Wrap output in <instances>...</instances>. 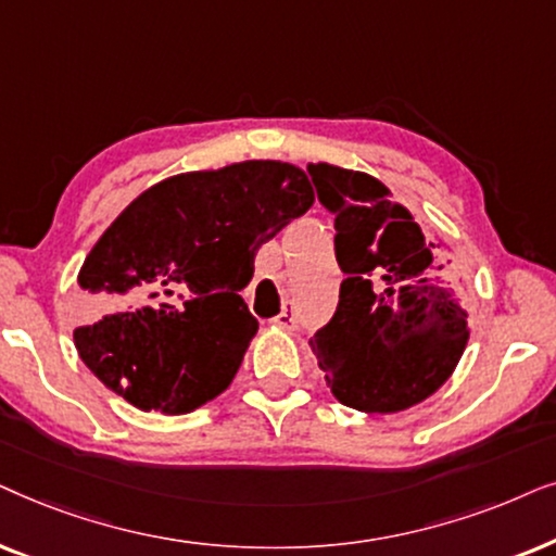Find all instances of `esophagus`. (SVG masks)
Instances as JSON below:
<instances>
[{
  "instance_id": "obj_1",
  "label": "esophagus",
  "mask_w": 556,
  "mask_h": 556,
  "mask_svg": "<svg viewBox=\"0 0 556 556\" xmlns=\"http://www.w3.org/2000/svg\"><path fill=\"white\" fill-rule=\"evenodd\" d=\"M269 323L277 325V328H285V330L298 328V313H294L292 302H285L282 309H279V315H274Z\"/></svg>"
}]
</instances>
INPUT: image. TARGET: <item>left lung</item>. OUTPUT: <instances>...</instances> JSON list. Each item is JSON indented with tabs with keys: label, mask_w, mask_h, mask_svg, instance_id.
<instances>
[{
	"label": "left lung",
	"mask_w": 556,
	"mask_h": 556,
	"mask_svg": "<svg viewBox=\"0 0 556 556\" xmlns=\"http://www.w3.org/2000/svg\"><path fill=\"white\" fill-rule=\"evenodd\" d=\"M307 173L336 216L345 274L336 315L309 340L317 366L351 409H409L453 376L470 338L450 258L374 175L328 162H309Z\"/></svg>",
	"instance_id": "1"
}]
</instances>
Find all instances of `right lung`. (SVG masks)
Segmentation results:
<instances>
[{
	"instance_id": "obj_1",
	"label": "right lung",
	"mask_w": 556,
	"mask_h": 556,
	"mask_svg": "<svg viewBox=\"0 0 556 556\" xmlns=\"http://www.w3.org/2000/svg\"><path fill=\"white\" fill-rule=\"evenodd\" d=\"M315 203L305 169L247 160L147 188L78 271L80 361L142 412L188 414L224 394L258 320L241 290L254 256Z\"/></svg>"
}]
</instances>
